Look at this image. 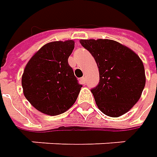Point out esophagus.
Listing matches in <instances>:
<instances>
[{"mask_svg":"<svg viewBox=\"0 0 157 157\" xmlns=\"http://www.w3.org/2000/svg\"><path fill=\"white\" fill-rule=\"evenodd\" d=\"M80 80H81V82L83 83V84H85V83H86V77H83V78H81V79H80Z\"/></svg>","mask_w":157,"mask_h":157,"instance_id":"34e87169","label":"esophagus"}]
</instances>
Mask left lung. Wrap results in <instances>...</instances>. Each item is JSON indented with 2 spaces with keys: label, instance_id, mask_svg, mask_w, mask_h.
<instances>
[{
  "label": "left lung",
  "instance_id": "obj_1",
  "mask_svg": "<svg viewBox=\"0 0 157 157\" xmlns=\"http://www.w3.org/2000/svg\"><path fill=\"white\" fill-rule=\"evenodd\" d=\"M94 57L100 83L94 89L99 109L110 117L128 113L142 96L146 83L142 59L128 47L110 39H80Z\"/></svg>",
  "mask_w": 157,
  "mask_h": 157
}]
</instances>
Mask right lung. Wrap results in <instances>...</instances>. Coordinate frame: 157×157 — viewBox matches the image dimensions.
<instances>
[{
    "mask_svg": "<svg viewBox=\"0 0 157 157\" xmlns=\"http://www.w3.org/2000/svg\"><path fill=\"white\" fill-rule=\"evenodd\" d=\"M74 41H54L41 47L26 64L21 76L23 94L41 113L55 116L75 103L82 86L78 83L68 58Z\"/></svg>",
    "mask_w": 157,
    "mask_h": 157,
    "instance_id": "right-lung-1",
    "label": "right lung"
}]
</instances>
